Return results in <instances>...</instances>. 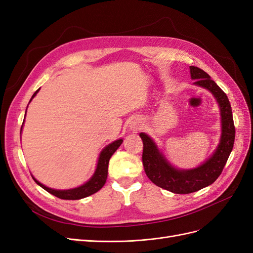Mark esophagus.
Instances as JSON below:
<instances>
[{
    "mask_svg": "<svg viewBox=\"0 0 253 253\" xmlns=\"http://www.w3.org/2000/svg\"><path fill=\"white\" fill-rule=\"evenodd\" d=\"M142 122H140V121H134V122H131V124H130V127H131V129L132 130H138V129H140L141 127H142Z\"/></svg>",
    "mask_w": 253,
    "mask_h": 253,
    "instance_id": "esophagus-1",
    "label": "esophagus"
}]
</instances>
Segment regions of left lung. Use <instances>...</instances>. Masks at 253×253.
Wrapping results in <instances>:
<instances>
[{"mask_svg": "<svg viewBox=\"0 0 253 253\" xmlns=\"http://www.w3.org/2000/svg\"><path fill=\"white\" fill-rule=\"evenodd\" d=\"M190 73L191 78L195 81V85L201 86L212 93L220 110V140L212 156L195 169H177L169 163L148 134L140 133L143 141L142 160L147 177L156 185L175 194H190L212 184L225 168L232 151L235 138L232 109L226 93L204 70L192 66L190 67Z\"/></svg>", "mask_w": 253, "mask_h": 253, "instance_id": "1", "label": "left lung"}]
</instances>
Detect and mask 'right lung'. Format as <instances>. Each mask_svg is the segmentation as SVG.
I'll use <instances>...</instances> for the list:
<instances>
[{
    "label": "right lung",
    "mask_w": 253,
    "mask_h": 253,
    "mask_svg": "<svg viewBox=\"0 0 253 253\" xmlns=\"http://www.w3.org/2000/svg\"><path fill=\"white\" fill-rule=\"evenodd\" d=\"M40 89H38L36 91L30 103L32 102V99L36 96V94L39 92ZM28 107V105H27ZM26 114V112H25ZM24 123V121H23ZM22 127H21V132H22ZM123 143V139H119L117 141H114L110 144H108L106 147L103 148V150L100 151V154L98 156V160H97V165L94 174L92 175V177L88 180V181L84 182L83 185L74 187V189H69V190H55V189H50V187L45 186L44 184H42L41 182H39L37 179H36L33 175V179L35 180V182L37 183L38 185H40L42 189H44L46 192H48L49 194L54 195V196L58 197L60 199H66V200H77V199H82L84 197H88L90 195L94 194L96 192H98L102 187L104 186V184L106 183L107 180V176H108V164H109V160L111 156L117 151V149L121 146V144Z\"/></svg>",
    "instance_id": "right-lung-1"
}]
</instances>
